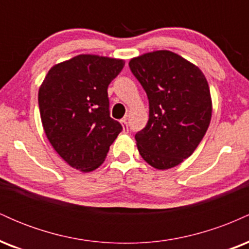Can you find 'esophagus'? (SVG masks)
Instances as JSON below:
<instances>
[{
    "mask_svg": "<svg viewBox=\"0 0 249 249\" xmlns=\"http://www.w3.org/2000/svg\"><path fill=\"white\" fill-rule=\"evenodd\" d=\"M121 123L123 124V128H124V132H127L128 126H127V118H123Z\"/></svg>",
    "mask_w": 249,
    "mask_h": 249,
    "instance_id": "obj_1",
    "label": "esophagus"
}]
</instances>
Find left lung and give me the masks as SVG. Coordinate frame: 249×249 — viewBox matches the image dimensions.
I'll return each instance as SVG.
<instances>
[{"label": "left lung", "mask_w": 249, "mask_h": 249, "mask_svg": "<svg viewBox=\"0 0 249 249\" xmlns=\"http://www.w3.org/2000/svg\"><path fill=\"white\" fill-rule=\"evenodd\" d=\"M131 72L148 98V122L134 136L145 161L158 170L174 167L188 158L204 138L212 101L198 67L168 50L132 58Z\"/></svg>", "instance_id": "8db88e82"}]
</instances>
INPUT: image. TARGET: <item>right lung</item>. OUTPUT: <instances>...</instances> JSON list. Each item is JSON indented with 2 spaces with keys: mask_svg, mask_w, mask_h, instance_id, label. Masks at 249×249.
Returning <instances> with one entry per match:
<instances>
[{
  "mask_svg": "<svg viewBox=\"0 0 249 249\" xmlns=\"http://www.w3.org/2000/svg\"><path fill=\"white\" fill-rule=\"evenodd\" d=\"M123 59L79 55L53 65L38 91L44 132L71 167L90 172L107 158L123 126L110 117L107 87Z\"/></svg>",
  "mask_w": 249,
  "mask_h": 249,
  "instance_id": "obj_1",
  "label": "right lung"
}]
</instances>
